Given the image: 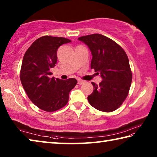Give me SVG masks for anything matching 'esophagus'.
<instances>
[{"mask_svg": "<svg viewBox=\"0 0 157 157\" xmlns=\"http://www.w3.org/2000/svg\"><path fill=\"white\" fill-rule=\"evenodd\" d=\"M84 81H82V80H81V79H78V84H79V85H80V84H83L84 83Z\"/></svg>", "mask_w": 157, "mask_h": 157, "instance_id": "34e87169", "label": "esophagus"}]
</instances>
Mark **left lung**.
Segmentation results:
<instances>
[{
	"label": "left lung",
	"instance_id": "1",
	"mask_svg": "<svg viewBox=\"0 0 157 157\" xmlns=\"http://www.w3.org/2000/svg\"><path fill=\"white\" fill-rule=\"evenodd\" d=\"M78 39L89 46L93 56L91 68L102 78L98 85L91 82L94 91L88 96L89 104L104 112L116 110L128 95L132 80L126 52L112 39L100 34Z\"/></svg>",
	"mask_w": 157,
	"mask_h": 157
}]
</instances>
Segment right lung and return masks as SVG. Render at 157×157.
<instances>
[{
    "mask_svg": "<svg viewBox=\"0 0 157 157\" xmlns=\"http://www.w3.org/2000/svg\"><path fill=\"white\" fill-rule=\"evenodd\" d=\"M71 41L63 37L43 36L32 44L23 56L21 84L32 102L47 112L64 107L69 93L78 83L75 78L62 80L50 77V68L57 63L58 48Z\"/></svg>",
    "mask_w": 157,
    "mask_h": 157,
    "instance_id": "right-lung-1",
    "label": "right lung"
}]
</instances>
